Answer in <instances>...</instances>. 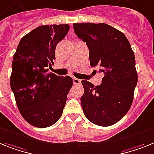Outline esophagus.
Masks as SVG:
<instances>
[{
    "instance_id": "1",
    "label": "esophagus",
    "mask_w": 154,
    "mask_h": 154,
    "mask_svg": "<svg viewBox=\"0 0 154 154\" xmlns=\"http://www.w3.org/2000/svg\"><path fill=\"white\" fill-rule=\"evenodd\" d=\"M73 83L75 85H79L81 83V80L77 78H73Z\"/></svg>"
}]
</instances>
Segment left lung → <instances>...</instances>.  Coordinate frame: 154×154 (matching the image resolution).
<instances>
[{
    "instance_id": "1",
    "label": "left lung",
    "mask_w": 154,
    "mask_h": 154,
    "mask_svg": "<svg viewBox=\"0 0 154 154\" xmlns=\"http://www.w3.org/2000/svg\"><path fill=\"white\" fill-rule=\"evenodd\" d=\"M76 35L86 43L91 67L104 73L101 85L81 81L85 116L101 127L111 126L127 114L138 82L134 53L124 34L106 23H73Z\"/></svg>"
}]
</instances>
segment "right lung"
Wrapping results in <instances>:
<instances>
[{
	"mask_svg": "<svg viewBox=\"0 0 154 154\" xmlns=\"http://www.w3.org/2000/svg\"><path fill=\"white\" fill-rule=\"evenodd\" d=\"M68 24L43 25L22 38L13 56L10 86L24 120L39 128L57 123L73 84L70 76L48 72L56 46L69 30Z\"/></svg>",
	"mask_w": 154,
	"mask_h": 154,
	"instance_id": "1",
	"label": "right lung"
}]
</instances>
